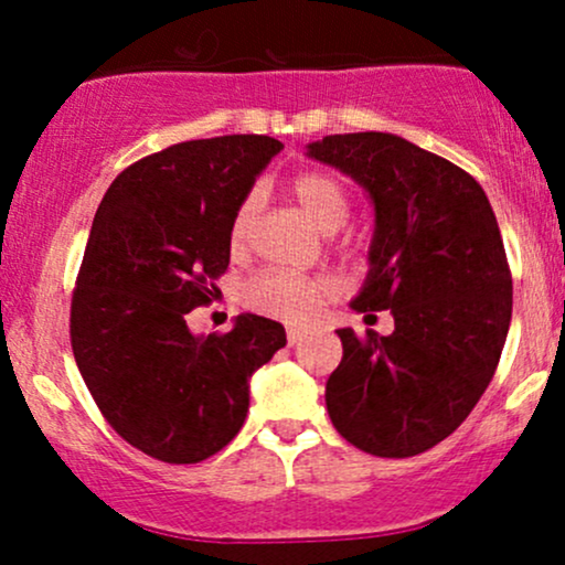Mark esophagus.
<instances>
[{
  "instance_id": "1",
  "label": "esophagus",
  "mask_w": 565,
  "mask_h": 565,
  "mask_svg": "<svg viewBox=\"0 0 565 565\" xmlns=\"http://www.w3.org/2000/svg\"><path fill=\"white\" fill-rule=\"evenodd\" d=\"M302 340H305L302 329H289V332H287V342H289V345H297V342H302Z\"/></svg>"
}]
</instances>
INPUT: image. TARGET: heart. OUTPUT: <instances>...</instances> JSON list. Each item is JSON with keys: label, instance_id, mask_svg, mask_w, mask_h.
<instances>
[{"label": "heart", "instance_id": "heart-1", "mask_svg": "<svg viewBox=\"0 0 565 565\" xmlns=\"http://www.w3.org/2000/svg\"><path fill=\"white\" fill-rule=\"evenodd\" d=\"M291 196L300 204L302 215L321 233H337L350 217V196L345 185L327 172H302L291 180ZM260 199L249 193L231 220L228 242L233 249H242L255 223ZM337 295L332 276H289L278 270L257 274L244 287V300L260 313L289 323H308L316 319L321 305Z\"/></svg>", "mask_w": 565, "mask_h": 565}]
</instances>
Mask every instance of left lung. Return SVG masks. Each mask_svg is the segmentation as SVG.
Segmentation results:
<instances>
[{
  "label": "left lung",
  "instance_id": "1",
  "mask_svg": "<svg viewBox=\"0 0 565 565\" xmlns=\"http://www.w3.org/2000/svg\"><path fill=\"white\" fill-rule=\"evenodd\" d=\"M308 157L372 201L369 274L350 308L395 321L387 337L337 329L329 417L361 451L414 457L468 419L508 340L512 278L494 210L468 172L391 132L327 135Z\"/></svg>",
  "mask_w": 565,
  "mask_h": 565
}]
</instances>
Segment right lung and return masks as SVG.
<instances>
[{"label": "right lung", "mask_w": 565, "mask_h": 565, "mask_svg": "<svg viewBox=\"0 0 565 565\" xmlns=\"http://www.w3.org/2000/svg\"><path fill=\"white\" fill-rule=\"evenodd\" d=\"M268 135L188 140L127 167L97 206L71 300V348L108 425L148 457L193 465L228 446L249 380L287 345L278 321L236 316L193 334L217 295L231 220L281 151Z\"/></svg>", "instance_id": "1"}]
</instances>
